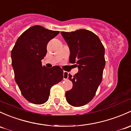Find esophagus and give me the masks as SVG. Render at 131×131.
<instances>
[{"mask_svg": "<svg viewBox=\"0 0 131 131\" xmlns=\"http://www.w3.org/2000/svg\"><path fill=\"white\" fill-rule=\"evenodd\" d=\"M68 73L67 72V71H64V72H63V79H64V80H66L68 79Z\"/></svg>", "mask_w": 131, "mask_h": 131, "instance_id": "esophagus-1", "label": "esophagus"}]
</instances>
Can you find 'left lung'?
<instances>
[{"instance_id": "8db88e82", "label": "left lung", "mask_w": 131, "mask_h": 131, "mask_svg": "<svg viewBox=\"0 0 131 131\" xmlns=\"http://www.w3.org/2000/svg\"><path fill=\"white\" fill-rule=\"evenodd\" d=\"M70 50V62L77 63L78 72L72 77L71 90L66 92L70 105L81 107L93 99L102 82L105 67V48L95 34L86 29L61 32Z\"/></svg>"}]
</instances>
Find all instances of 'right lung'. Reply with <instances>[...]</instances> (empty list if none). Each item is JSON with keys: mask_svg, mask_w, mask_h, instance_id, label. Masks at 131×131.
Wrapping results in <instances>:
<instances>
[{"mask_svg": "<svg viewBox=\"0 0 131 131\" xmlns=\"http://www.w3.org/2000/svg\"><path fill=\"white\" fill-rule=\"evenodd\" d=\"M59 32L32 26L19 37L11 52L15 80L23 97L32 104L46 102L51 88L63 78L59 66L47 68L41 62L47 53L48 42Z\"/></svg>", "mask_w": 131, "mask_h": 131, "instance_id": "obj_1", "label": "right lung"}]
</instances>
